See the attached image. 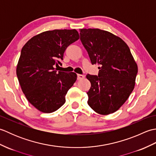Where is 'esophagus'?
<instances>
[{
    "mask_svg": "<svg viewBox=\"0 0 156 156\" xmlns=\"http://www.w3.org/2000/svg\"><path fill=\"white\" fill-rule=\"evenodd\" d=\"M84 78V76L82 75V74H78L77 75V79L78 80H82V79Z\"/></svg>",
    "mask_w": 156,
    "mask_h": 156,
    "instance_id": "34e87169",
    "label": "esophagus"
}]
</instances>
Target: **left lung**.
I'll list each match as a JSON object with an SVG mask.
<instances>
[{
    "label": "left lung",
    "mask_w": 156,
    "mask_h": 156,
    "mask_svg": "<svg viewBox=\"0 0 156 156\" xmlns=\"http://www.w3.org/2000/svg\"><path fill=\"white\" fill-rule=\"evenodd\" d=\"M80 40L92 64H98V76L87 75L91 87L88 104L100 115L117 111L133 90L137 65L126 43L99 29H81Z\"/></svg>",
    "instance_id": "left-lung-1"
}]
</instances>
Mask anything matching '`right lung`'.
<instances>
[{"mask_svg": "<svg viewBox=\"0 0 156 156\" xmlns=\"http://www.w3.org/2000/svg\"><path fill=\"white\" fill-rule=\"evenodd\" d=\"M80 37L76 29H55L33 37L23 46L16 76L28 101L39 111L50 113L65 103V96L77 79L74 72L55 70L64 51Z\"/></svg>", "mask_w": 156, "mask_h": 156, "instance_id": "1", "label": "right lung"}]
</instances>
